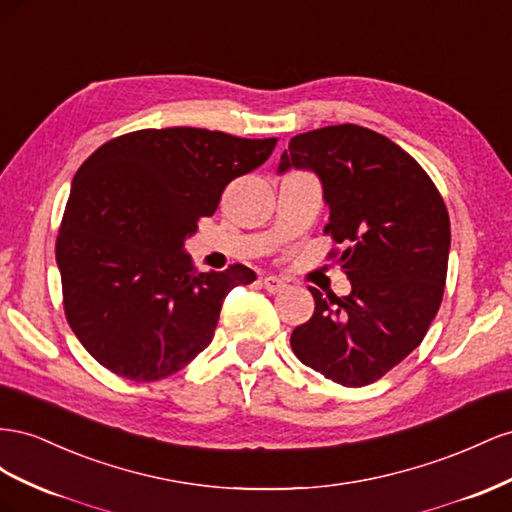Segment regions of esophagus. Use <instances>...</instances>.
<instances>
[{
	"instance_id": "1",
	"label": "esophagus",
	"mask_w": 512,
	"mask_h": 512,
	"mask_svg": "<svg viewBox=\"0 0 512 512\" xmlns=\"http://www.w3.org/2000/svg\"><path fill=\"white\" fill-rule=\"evenodd\" d=\"M261 285H264L270 294H279V291H283L287 287V283L283 279H279V276H266V279L261 281Z\"/></svg>"
}]
</instances>
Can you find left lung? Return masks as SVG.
<instances>
[{"instance_id":"8db88e82","label":"left lung","mask_w":512,"mask_h":512,"mask_svg":"<svg viewBox=\"0 0 512 512\" xmlns=\"http://www.w3.org/2000/svg\"><path fill=\"white\" fill-rule=\"evenodd\" d=\"M311 169L324 184L326 236L352 294H319L315 313L291 332L298 360L341 386L377 382L425 339L440 309L450 221L437 186L388 137L356 124L289 139L279 171Z\"/></svg>"}]
</instances>
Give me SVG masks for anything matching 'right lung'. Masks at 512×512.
<instances>
[{
    "label": "right lung",
    "mask_w": 512,
    "mask_h": 512,
    "mask_svg": "<svg viewBox=\"0 0 512 512\" xmlns=\"http://www.w3.org/2000/svg\"><path fill=\"white\" fill-rule=\"evenodd\" d=\"M276 139L143 128L115 137L72 180L55 242L68 326L90 356L133 382H158L212 343L225 296L257 274L199 272L182 253L225 186L261 167Z\"/></svg>",
    "instance_id": "1"
}]
</instances>
